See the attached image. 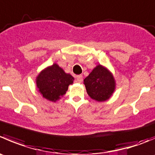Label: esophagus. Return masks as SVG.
<instances>
[{
	"instance_id": "34e87169",
	"label": "esophagus",
	"mask_w": 155,
	"mask_h": 155,
	"mask_svg": "<svg viewBox=\"0 0 155 155\" xmlns=\"http://www.w3.org/2000/svg\"><path fill=\"white\" fill-rule=\"evenodd\" d=\"M76 82H79V83L82 82V75H79V76H76Z\"/></svg>"
}]
</instances>
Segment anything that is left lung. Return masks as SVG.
<instances>
[{
	"mask_svg": "<svg viewBox=\"0 0 155 155\" xmlns=\"http://www.w3.org/2000/svg\"><path fill=\"white\" fill-rule=\"evenodd\" d=\"M86 91L93 100L104 101L115 90L116 82L112 73L101 65H97L84 79Z\"/></svg>",
	"mask_w": 155,
	"mask_h": 155,
	"instance_id": "left-lung-1",
	"label": "left lung"
}]
</instances>
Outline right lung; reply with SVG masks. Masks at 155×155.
Here are the masks:
<instances>
[{
	"label": "right lung",
	"instance_id": "add662e5",
	"mask_svg": "<svg viewBox=\"0 0 155 155\" xmlns=\"http://www.w3.org/2000/svg\"><path fill=\"white\" fill-rule=\"evenodd\" d=\"M74 78L57 64L43 70L36 78V85L43 97L50 101L59 100L73 84Z\"/></svg>",
	"mask_w": 155,
	"mask_h": 155
}]
</instances>
